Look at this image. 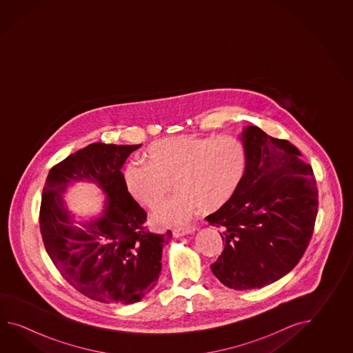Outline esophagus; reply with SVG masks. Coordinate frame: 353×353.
Here are the masks:
<instances>
[{
	"label": "esophagus",
	"mask_w": 353,
	"mask_h": 353,
	"mask_svg": "<svg viewBox=\"0 0 353 353\" xmlns=\"http://www.w3.org/2000/svg\"><path fill=\"white\" fill-rule=\"evenodd\" d=\"M195 225H187V227H180V228H175L173 231V234L175 237H180V236H185V234H190V233L195 232Z\"/></svg>",
	"instance_id": "34e87169"
}]
</instances>
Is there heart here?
Returning <instances> with one entry per match:
<instances>
[{"instance_id":"obj_1","label":"heart","mask_w":353,"mask_h":353,"mask_svg":"<svg viewBox=\"0 0 353 353\" xmlns=\"http://www.w3.org/2000/svg\"><path fill=\"white\" fill-rule=\"evenodd\" d=\"M145 163L130 161L122 169L128 194L155 208L175 188L172 199L154 212L163 225L187 223L196 210L222 208L240 189L248 170L245 143L233 135H179L151 143Z\"/></svg>"}]
</instances>
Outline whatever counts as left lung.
<instances>
[{
  "mask_svg": "<svg viewBox=\"0 0 353 353\" xmlns=\"http://www.w3.org/2000/svg\"><path fill=\"white\" fill-rule=\"evenodd\" d=\"M248 170L232 199L207 217L225 242L214 276L234 290L269 285L293 270L307 250L318 212L312 166L286 140L243 128Z\"/></svg>",
  "mask_w": 353,
  "mask_h": 353,
  "instance_id": "1",
  "label": "left lung"
}]
</instances>
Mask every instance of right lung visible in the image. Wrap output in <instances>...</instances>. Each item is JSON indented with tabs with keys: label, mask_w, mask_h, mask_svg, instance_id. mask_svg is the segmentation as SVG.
I'll use <instances>...</instances> for the list:
<instances>
[{
	"label": "right lung",
	"mask_w": 353,
	"mask_h": 353,
	"mask_svg": "<svg viewBox=\"0 0 353 353\" xmlns=\"http://www.w3.org/2000/svg\"><path fill=\"white\" fill-rule=\"evenodd\" d=\"M141 145L90 143L53 166L40 205L48 255L79 293L101 303L134 304L150 293L161 271L163 248L173 234L146 231V212L128 194L121 169ZM96 182L105 193L101 215L75 221L63 193L74 181Z\"/></svg>",
	"instance_id": "obj_1"
}]
</instances>
